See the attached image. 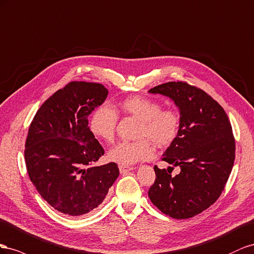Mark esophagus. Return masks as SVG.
Masks as SVG:
<instances>
[{"instance_id":"34e87169","label":"esophagus","mask_w":254,"mask_h":254,"mask_svg":"<svg viewBox=\"0 0 254 254\" xmlns=\"http://www.w3.org/2000/svg\"><path fill=\"white\" fill-rule=\"evenodd\" d=\"M134 167H127V166H119V170H120V173L121 175H125V173H127V171H131L133 170Z\"/></svg>"}]
</instances>
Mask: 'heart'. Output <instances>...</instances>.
<instances>
[{
    "label": "heart",
    "mask_w": 254,
    "mask_h": 254,
    "mask_svg": "<svg viewBox=\"0 0 254 254\" xmlns=\"http://www.w3.org/2000/svg\"><path fill=\"white\" fill-rule=\"evenodd\" d=\"M123 113L140 120L135 141H120L108 152V158L121 166H129L152 157L153 142L158 147L171 143L178 135L180 117L171 108H161L157 101L141 96H133L120 103ZM118 113L110 105H101L89 119V129L97 138L113 142Z\"/></svg>",
    "instance_id": "heart-1"
}]
</instances>
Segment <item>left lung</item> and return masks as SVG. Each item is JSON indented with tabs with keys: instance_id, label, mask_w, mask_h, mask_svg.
<instances>
[{
	"instance_id": "obj_1",
	"label": "left lung",
	"mask_w": 254,
	"mask_h": 254,
	"mask_svg": "<svg viewBox=\"0 0 254 254\" xmlns=\"http://www.w3.org/2000/svg\"><path fill=\"white\" fill-rule=\"evenodd\" d=\"M175 101L180 110L178 135L162 159L173 167L154 166L156 179L148 191L159 211L176 219L202 213L220 197L233 167L235 139L220 104L186 82H168L149 90Z\"/></svg>"
}]
</instances>
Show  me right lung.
<instances>
[{"label":"right lung","instance_id":"1","mask_svg":"<svg viewBox=\"0 0 254 254\" xmlns=\"http://www.w3.org/2000/svg\"><path fill=\"white\" fill-rule=\"evenodd\" d=\"M107 95L102 84L70 82L40 106L28 128V177L41 197L67 216L98 207L119 176L116 163L93 166L104 149L90 132L88 116Z\"/></svg>","mask_w":254,"mask_h":254}]
</instances>
